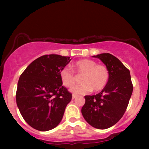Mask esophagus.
Masks as SVG:
<instances>
[{"label":"esophagus","mask_w":149,"mask_h":149,"mask_svg":"<svg viewBox=\"0 0 149 149\" xmlns=\"http://www.w3.org/2000/svg\"><path fill=\"white\" fill-rule=\"evenodd\" d=\"M77 96V95H75V94H72V100H74V98H76Z\"/></svg>","instance_id":"1"}]
</instances>
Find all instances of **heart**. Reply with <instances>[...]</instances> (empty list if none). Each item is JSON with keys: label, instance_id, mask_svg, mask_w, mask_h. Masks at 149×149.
<instances>
[{"label": "heart", "instance_id": "1", "mask_svg": "<svg viewBox=\"0 0 149 149\" xmlns=\"http://www.w3.org/2000/svg\"><path fill=\"white\" fill-rule=\"evenodd\" d=\"M74 71L78 75H82V84L71 89L72 93L85 94L92 90L100 91L104 88L109 82L110 72L105 65L97 64L96 62L89 59L77 61L72 65ZM60 77L62 85L66 87H72L76 82V77L72 69L65 66L60 71Z\"/></svg>", "mask_w": 149, "mask_h": 149}]
</instances>
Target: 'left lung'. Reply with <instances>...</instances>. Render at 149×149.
Instances as JSON below:
<instances>
[{
    "mask_svg": "<svg viewBox=\"0 0 149 149\" xmlns=\"http://www.w3.org/2000/svg\"><path fill=\"white\" fill-rule=\"evenodd\" d=\"M109 70V82L96 95H85L81 113L87 123L97 129L111 127L121 119L133 91L130 70L110 54L93 56Z\"/></svg>",
    "mask_w": 149,
    "mask_h": 149,
    "instance_id": "obj_1",
    "label": "left lung"
}]
</instances>
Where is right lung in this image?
Here are the masks:
<instances>
[{
  "mask_svg": "<svg viewBox=\"0 0 149 149\" xmlns=\"http://www.w3.org/2000/svg\"><path fill=\"white\" fill-rule=\"evenodd\" d=\"M70 57L45 55L22 72L17 83L16 102L28 125L39 131L54 129L62 121L72 93L62 85L60 71Z\"/></svg>",
  "mask_w": 149,
  "mask_h": 149,
  "instance_id": "right-lung-1",
  "label": "right lung"
}]
</instances>
